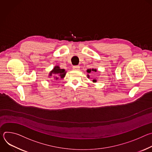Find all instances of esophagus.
Masks as SVG:
<instances>
[{"label":"esophagus","instance_id":"34e87169","mask_svg":"<svg viewBox=\"0 0 152 152\" xmlns=\"http://www.w3.org/2000/svg\"><path fill=\"white\" fill-rule=\"evenodd\" d=\"M79 69H80V67L79 66H73V70H79Z\"/></svg>","mask_w":152,"mask_h":152}]
</instances>
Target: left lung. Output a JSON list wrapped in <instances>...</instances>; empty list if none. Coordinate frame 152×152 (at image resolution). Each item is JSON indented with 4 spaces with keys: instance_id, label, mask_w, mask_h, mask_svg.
<instances>
[{
    "instance_id": "left-lung-1",
    "label": "left lung",
    "mask_w": 152,
    "mask_h": 152,
    "mask_svg": "<svg viewBox=\"0 0 152 152\" xmlns=\"http://www.w3.org/2000/svg\"><path fill=\"white\" fill-rule=\"evenodd\" d=\"M92 71H93V72H97V70L96 69H88L87 70H86V72H87L88 73H90ZM88 77L89 78L90 77V76L88 75ZM96 81H97V80L96 79H93V82H96Z\"/></svg>"
}]
</instances>
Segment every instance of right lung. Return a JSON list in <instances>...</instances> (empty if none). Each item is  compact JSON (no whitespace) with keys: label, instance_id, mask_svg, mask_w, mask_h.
I'll list each match as a JSON object with an SVG mask.
<instances>
[{"label":"right lung","instance_id":"right-lung-1","mask_svg":"<svg viewBox=\"0 0 152 152\" xmlns=\"http://www.w3.org/2000/svg\"><path fill=\"white\" fill-rule=\"evenodd\" d=\"M66 72L64 69H61L58 66H55L53 69L50 72L49 76H53L55 80H58L60 79H63L66 76Z\"/></svg>","mask_w":152,"mask_h":152}]
</instances>
